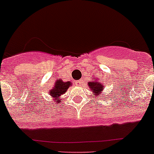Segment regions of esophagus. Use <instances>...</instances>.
Returning <instances> with one entry per match:
<instances>
[{
	"mask_svg": "<svg viewBox=\"0 0 154 154\" xmlns=\"http://www.w3.org/2000/svg\"><path fill=\"white\" fill-rule=\"evenodd\" d=\"M81 81H80V80H77V81L75 82V84H76V85H77V86H80V85H81Z\"/></svg>",
	"mask_w": 154,
	"mask_h": 154,
	"instance_id": "1",
	"label": "esophagus"
}]
</instances>
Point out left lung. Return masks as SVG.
Segmentation results:
<instances>
[{
  "mask_svg": "<svg viewBox=\"0 0 154 154\" xmlns=\"http://www.w3.org/2000/svg\"><path fill=\"white\" fill-rule=\"evenodd\" d=\"M88 88L94 93V95H95V96L96 95L98 96V94H101V92L103 91L104 85L100 82H98L96 79H94L93 81H90L89 82H88Z\"/></svg>",
  "mask_w": 154,
  "mask_h": 154,
  "instance_id": "1",
  "label": "left lung"
}]
</instances>
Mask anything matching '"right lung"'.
<instances>
[{
  "instance_id": "right-lung-1",
  "label": "right lung",
  "mask_w": 154,
  "mask_h": 154,
  "mask_svg": "<svg viewBox=\"0 0 154 154\" xmlns=\"http://www.w3.org/2000/svg\"><path fill=\"white\" fill-rule=\"evenodd\" d=\"M72 85V82H64L61 79H58L55 82L54 86L49 91V94L51 95V98H53V101L54 100L55 102H57L58 104L60 102V97L66 93L67 89Z\"/></svg>"
}]
</instances>
